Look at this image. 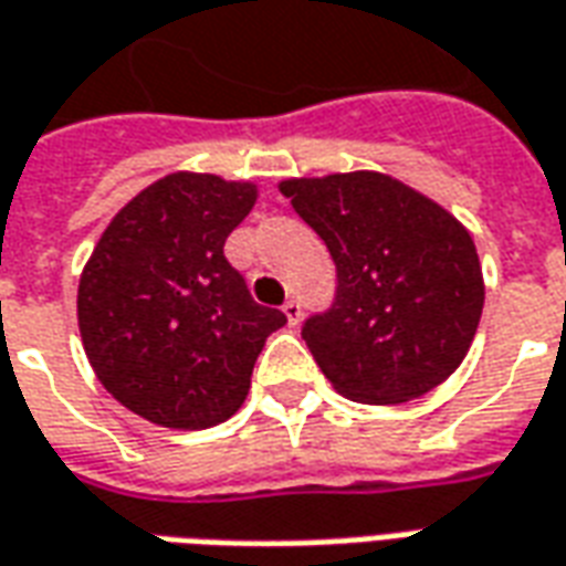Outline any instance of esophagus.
Returning a JSON list of instances; mask_svg holds the SVG:
<instances>
[{"label": "esophagus", "mask_w": 566, "mask_h": 566, "mask_svg": "<svg viewBox=\"0 0 566 566\" xmlns=\"http://www.w3.org/2000/svg\"><path fill=\"white\" fill-rule=\"evenodd\" d=\"M282 312L291 327H296V324H300V318H303V306H300V300H287V303L282 306Z\"/></svg>", "instance_id": "obj_1"}]
</instances>
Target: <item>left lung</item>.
<instances>
[{"label": "left lung", "mask_w": 566, "mask_h": 566, "mask_svg": "<svg viewBox=\"0 0 566 566\" xmlns=\"http://www.w3.org/2000/svg\"><path fill=\"white\" fill-rule=\"evenodd\" d=\"M337 263L331 310L303 339L339 395L401 405L462 365L484 310L469 229L389 174L349 171L279 184Z\"/></svg>", "instance_id": "left-lung-1"}]
</instances>
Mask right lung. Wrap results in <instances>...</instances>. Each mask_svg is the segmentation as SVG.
<instances>
[{"label":"right lung","mask_w":566,"mask_h":566,"mask_svg":"<svg viewBox=\"0 0 566 566\" xmlns=\"http://www.w3.org/2000/svg\"><path fill=\"white\" fill-rule=\"evenodd\" d=\"M254 184L177 171L118 211L78 279V334L118 405L165 429L229 420L287 318L254 303L223 256Z\"/></svg>","instance_id":"1"}]
</instances>
